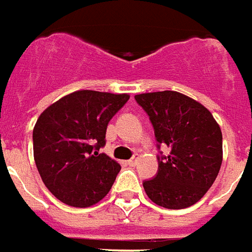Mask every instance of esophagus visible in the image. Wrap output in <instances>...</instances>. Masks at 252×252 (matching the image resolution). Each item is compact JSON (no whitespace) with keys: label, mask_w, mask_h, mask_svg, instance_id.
<instances>
[{"label":"esophagus","mask_w":252,"mask_h":252,"mask_svg":"<svg viewBox=\"0 0 252 252\" xmlns=\"http://www.w3.org/2000/svg\"><path fill=\"white\" fill-rule=\"evenodd\" d=\"M126 164H128L129 167H135L136 164H137V159H136V158H132V159H129L126 161Z\"/></svg>","instance_id":"obj_1"}]
</instances>
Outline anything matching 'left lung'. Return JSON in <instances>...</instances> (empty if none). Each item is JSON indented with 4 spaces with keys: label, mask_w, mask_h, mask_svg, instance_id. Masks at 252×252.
<instances>
[{
    "label": "left lung",
    "mask_w": 252,
    "mask_h": 252,
    "mask_svg": "<svg viewBox=\"0 0 252 252\" xmlns=\"http://www.w3.org/2000/svg\"><path fill=\"white\" fill-rule=\"evenodd\" d=\"M158 143L159 168L143 182L145 193L158 206L187 208L199 202L215 182L223 160V137L211 112L200 102L173 91L136 94ZM160 145H167L165 157Z\"/></svg>",
    "instance_id": "left-lung-1"
}]
</instances>
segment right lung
Returning <instances> with one entry per match:
<instances>
[{
	"instance_id": "1",
	"label": "right lung",
	"mask_w": 252,
	"mask_h": 252,
	"mask_svg": "<svg viewBox=\"0 0 252 252\" xmlns=\"http://www.w3.org/2000/svg\"><path fill=\"white\" fill-rule=\"evenodd\" d=\"M128 100L126 93L77 91L41 113L33 129L34 161L59 200L83 208L109 192L121 167L100 150L108 123Z\"/></svg>"
}]
</instances>
